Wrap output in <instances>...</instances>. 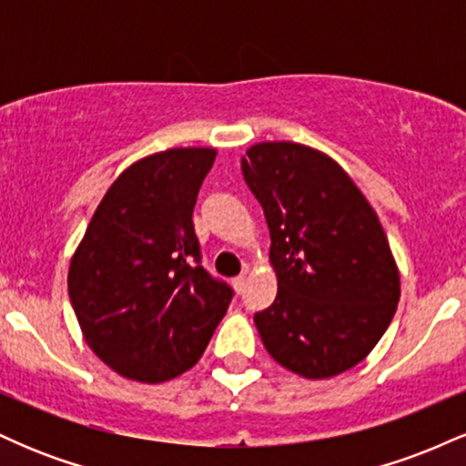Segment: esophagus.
Wrapping results in <instances>:
<instances>
[{
  "instance_id": "34e87169",
  "label": "esophagus",
  "mask_w": 466,
  "mask_h": 466,
  "mask_svg": "<svg viewBox=\"0 0 466 466\" xmlns=\"http://www.w3.org/2000/svg\"><path fill=\"white\" fill-rule=\"evenodd\" d=\"M245 282H248V276H245V274H240V276L234 278V280H232L234 291H237V293L243 291V289H245Z\"/></svg>"
}]
</instances>
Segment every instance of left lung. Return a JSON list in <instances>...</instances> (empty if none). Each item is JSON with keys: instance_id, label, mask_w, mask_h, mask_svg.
I'll use <instances>...</instances> for the list:
<instances>
[{"instance_id": "obj_1", "label": "left lung", "mask_w": 466, "mask_h": 466, "mask_svg": "<svg viewBox=\"0 0 466 466\" xmlns=\"http://www.w3.org/2000/svg\"><path fill=\"white\" fill-rule=\"evenodd\" d=\"M269 226L278 293L254 315L267 352L304 379L366 360L400 298L377 212L333 157L298 142H258L240 159Z\"/></svg>"}]
</instances>
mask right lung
Here are the masks:
<instances>
[{
    "instance_id": "1",
    "label": "right lung",
    "mask_w": 466,
    "mask_h": 466,
    "mask_svg": "<svg viewBox=\"0 0 466 466\" xmlns=\"http://www.w3.org/2000/svg\"><path fill=\"white\" fill-rule=\"evenodd\" d=\"M217 148H166L122 170L69 260L67 291L85 341L111 370L162 383L190 370L232 289L199 265L192 226Z\"/></svg>"
}]
</instances>
